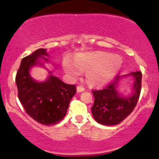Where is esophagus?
<instances>
[{"label":"esophagus","instance_id":"1","mask_svg":"<svg viewBox=\"0 0 159 159\" xmlns=\"http://www.w3.org/2000/svg\"><path fill=\"white\" fill-rule=\"evenodd\" d=\"M85 89H84V87H82V86H78L77 87V91L78 92H82V91H84V90Z\"/></svg>","mask_w":159,"mask_h":159}]
</instances>
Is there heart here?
Listing matches in <instances>:
<instances>
[{
	"instance_id": "b5f03b06",
	"label": "heart",
	"mask_w": 159,
	"mask_h": 159,
	"mask_svg": "<svg viewBox=\"0 0 159 159\" xmlns=\"http://www.w3.org/2000/svg\"><path fill=\"white\" fill-rule=\"evenodd\" d=\"M63 68L71 77L78 78L86 71L87 83L92 86L107 84L116 75L122 65L119 56L103 52L80 53L74 57V63L65 61Z\"/></svg>"
}]
</instances>
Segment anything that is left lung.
<instances>
[{
  "mask_svg": "<svg viewBox=\"0 0 159 159\" xmlns=\"http://www.w3.org/2000/svg\"><path fill=\"white\" fill-rule=\"evenodd\" d=\"M131 75L134 78L133 85L134 91L130 97H120L116 92V86L120 76H116L103 89L92 90L94 96L92 114L98 123L105 125H117L123 121L134 109L141 90L142 73L138 71L132 72Z\"/></svg>",
  "mask_w": 159,
  "mask_h": 159,
  "instance_id": "8db88e82",
  "label": "left lung"
}]
</instances>
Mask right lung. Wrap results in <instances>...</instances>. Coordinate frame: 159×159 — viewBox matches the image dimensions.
<instances>
[{
    "instance_id": "add662e5",
    "label": "right lung",
    "mask_w": 159,
    "mask_h": 159,
    "mask_svg": "<svg viewBox=\"0 0 159 159\" xmlns=\"http://www.w3.org/2000/svg\"><path fill=\"white\" fill-rule=\"evenodd\" d=\"M46 49L39 48L24 57L16 76L18 97L30 117L45 125L58 123L64 118L69 102L76 93L75 84H67L52 75L44 82H36L30 76L29 70L37 64L38 59H47Z\"/></svg>"
}]
</instances>
